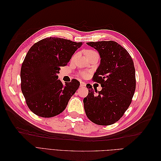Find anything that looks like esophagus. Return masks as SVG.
Masks as SVG:
<instances>
[{"instance_id":"esophagus-1","label":"esophagus","mask_w":161,"mask_h":161,"mask_svg":"<svg viewBox=\"0 0 161 161\" xmlns=\"http://www.w3.org/2000/svg\"><path fill=\"white\" fill-rule=\"evenodd\" d=\"M80 87H85V86H86V83H85V82L81 81V82H80Z\"/></svg>"}]
</instances>
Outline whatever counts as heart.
Instances as JSON below:
<instances>
[{
  "instance_id": "b5f03b06",
  "label": "heart",
  "mask_w": 161,
  "mask_h": 161,
  "mask_svg": "<svg viewBox=\"0 0 161 161\" xmlns=\"http://www.w3.org/2000/svg\"><path fill=\"white\" fill-rule=\"evenodd\" d=\"M91 52H94L93 51H91V50H88V51H86V53H91ZM82 75L83 76H85V75H86V73H85V72H83L82 74Z\"/></svg>"
}]
</instances>
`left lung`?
<instances>
[{"label":"left lung","mask_w":161,"mask_h":161,"mask_svg":"<svg viewBox=\"0 0 161 161\" xmlns=\"http://www.w3.org/2000/svg\"><path fill=\"white\" fill-rule=\"evenodd\" d=\"M99 52L101 61L93 76L101 84L97 91L87 84L89 94L83 99L86 115L97 125L114 124L130 106L136 89L135 69L129 53L114 41L87 42Z\"/></svg>","instance_id":"8db88e82"}]
</instances>
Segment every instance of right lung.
Returning a JSON list of instances; mask_svg holds the SVG:
<instances>
[{"instance_id": "add662e5", "label": "right lung", "mask_w": 161, "mask_h": 161, "mask_svg": "<svg viewBox=\"0 0 161 161\" xmlns=\"http://www.w3.org/2000/svg\"><path fill=\"white\" fill-rule=\"evenodd\" d=\"M82 45V42L51 37L36 43L28 51L21 66V86L33 114L52 118L66 109L80 82L72 79L63 85L58 74Z\"/></svg>"}]
</instances>
